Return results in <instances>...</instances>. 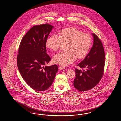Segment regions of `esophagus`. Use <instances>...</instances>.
Returning <instances> with one entry per match:
<instances>
[{
  "label": "esophagus",
  "instance_id": "34e87169",
  "mask_svg": "<svg viewBox=\"0 0 121 121\" xmlns=\"http://www.w3.org/2000/svg\"><path fill=\"white\" fill-rule=\"evenodd\" d=\"M59 69L61 71V70L65 69V68H64V67H59Z\"/></svg>",
  "mask_w": 121,
  "mask_h": 121
}]
</instances>
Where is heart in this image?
Wrapping results in <instances>:
<instances>
[{
    "mask_svg": "<svg viewBox=\"0 0 121 121\" xmlns=\"http://www.w3.org/2000/svg\"><path fill=\"white\" fill-rule=\"evenodd\" d=\"M62 43H66L65 50L54 55L53 60L55 63L66 66L74 62L76 57L79 59L85 58L90 50L92 40L89 34L75 27H70L59 30L58 36H48L45 45L48 49L56 51Z\"/></svg>",
    "mask_w": 121,
    "mask_h": 121,
    "instance_id": "b5f03b06",
    "label": "heart"
}]
</instances>
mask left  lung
<instances>
[{
  "instance_id": "8db88e82",
  "label": "left lung",
  "mask_w": 121,
  "mask_h": 121,
  "mask_svg": "<svg viewBox=\"0 0 121 121\" xmlns=\"http://www.w3.org/2000/svg\"><path fill=\"white\" fill-rule=\"evenodd\" d=\"M92 35L94 39L92 48L85 58L77 65L83 69H75L74 86L81 91L91 90L98 84L104 68L105 54L101 41L95 34Z\"/></svg>"
}]
</instances>
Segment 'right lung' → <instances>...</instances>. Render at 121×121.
Returning a JSON list of instances; mask_svg holds the SVG:
<instances>
[{"instance_id":"obj_1","label":"right lung","mask_w":121,"mask_h":121,"mask_svg":"<svg viewBox=\"0 0 121 121\" xmlns=\"http://www.w3.org/2000/svg\"><path fill=\"white\" fill-rule=\"evenodd\" d=\"M54 28L48 24L36 25L26 34L20 44L17 63L20 73L30 87L39 91L50 87L58 71V66L44 65L50 60L46 40Z\"/></svg>"}]
</instances>
